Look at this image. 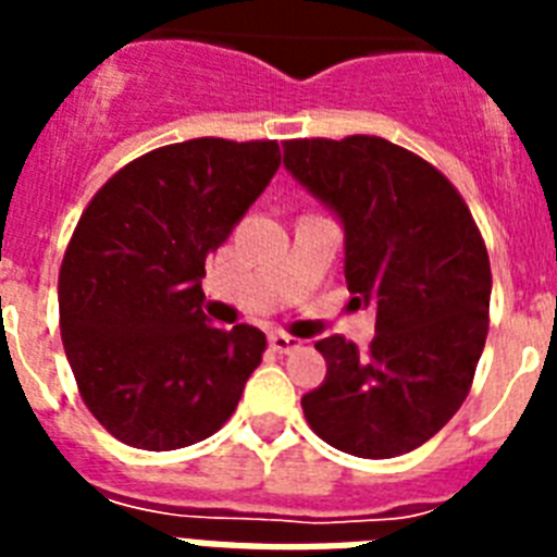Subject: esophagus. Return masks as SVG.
<instances>
[{"mask_svg": "<svg viewBox=\"0 0 557 557\" xmlns=\"http://www.w3.org/2000/svg\"><path fill=\"white\" fill-rule=\"evenodd\" d=\"M269 344H271V349H274V352H280V356H283V352H292V349L300 347V341L292 338V335H286V332H271Z\"/></svg>", "mask_w": 557, "mask_h": 557, "instance_id": "34e87169", "label": "esophagus"}]
</instances>
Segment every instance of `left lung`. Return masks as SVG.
I'll list each match as a JSON object with an SVG mask.
<instances>
[{
    "label": "left lung",
    "mask_w": 557,
    "mask_h": 557,
    "mask_svg": "<svg viewBox=\"0 0 557 557\" xmlns=\"http://www.w3.org/2000/svg\"><path fill=\"white\" fill-rule=\"evenodd\" d=\"M283 164L338 216L352 306L375 309L367 356L341 335L314 344L326 379L300 398L306 422L352 457L407 454L474 381L492 300L483 236L440 170L375 135L286 141Z\"/></svg>",
    "instance_id": "1"
}]
</instances>
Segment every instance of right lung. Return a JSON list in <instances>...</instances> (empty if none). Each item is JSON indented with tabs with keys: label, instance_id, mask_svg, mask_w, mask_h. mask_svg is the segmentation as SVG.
Listing matches in <instances>:
<instances>
[{
	"label": "right lung",
	"instance_id": "right-lung-1",
	"mask_svg": "<svg viewBox=\"0 0 557 557\" xmlns=\"http://www.w3.org/2000/svg\"><path fill=\"white\" fill-rule=\"evenodd\" d=\"M277 168V141L193 138L129 161L83 210L60 265V332L115 440L185 448L239 405L265 335L210 326L201 277Z\"/></svg>",
	"mask_w": 557,
	"mask_h": 557
}]
</instances>
